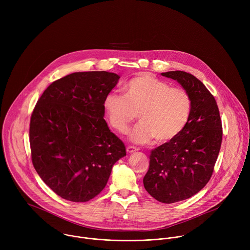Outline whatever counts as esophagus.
Segmentation results:
<instances>
[{"label":"esophagus","instance_id":"34e87169","mask_svg":"<svg viewBox=\"0 0 250 250\" xmlns=\"http://www.w3.org/2000/svg\"><path fill=\"white\" fill-rule=\"evenodd\" d=\"M138 149L136 148V147H134V146H127L126 147V151H127V153H133V152H135V151H137Z\"/></svg>","mask_w":250,"mask_h":250}]
</instances>
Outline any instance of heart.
<instances>
[{
	"mask_svg": "<svg viewBox=\"0 0 250 250\" xmlns=\"http://www.w3.org/2000/svg\"><path fill=\"white\" fill-rule=\"evenodd\" d=\"M123 92L124 96L106 95L104 110L110 125L121 133L128 130L137 113L140 122L130 133L135 144H146L152 138L157 144H165L186 127L192 99L185 89L170 87L151 74L141 73L128 80Z\"/></svg>",
	"mask_w": 250,
	"mask_h": 250,
	"instance_id": "1",
	"label": "heart"
}]
</instances>
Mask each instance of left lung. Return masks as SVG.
I'll list each match as a JSON object with an SVG mask.
<instances>
[{"instance_id":"obj_1","label":"left lung","mask_w":250,"mask_h":250,"mask_svg":"<svg viewBox=\"0 0 250 250\" xmlns=\"http://www.w3.org/2000/svg\"><path fill=\"white\" fill-rule=\"evenodd\" d=\"M190 94L192 111L184 130L152 149L144 178L146 190L157 201L172 204L191 198L209 181L222 146L223 125L216 99L194 75L169 71Z\"/></svg>"}]
</instances>
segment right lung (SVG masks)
I'll use <instances>...</instances> for the list:
<instances>
[{"label": "right lung", "instance_id": "right-lung-1", "mask_svg": "<svg viewBox=\"0 0 250 250\" xmlns=\"http://www.w3.org/2000/svg\"><path fill=\"white\" fill-rule=\"evenodd\" d=\"M119 79L106 71L69 74L51 83L34 106L31 161L42 181L65 200L95 198L126 154L104 120V100Z\"/></svg>", "mask_w": 250, "mask_h": 250}]
</instances>
